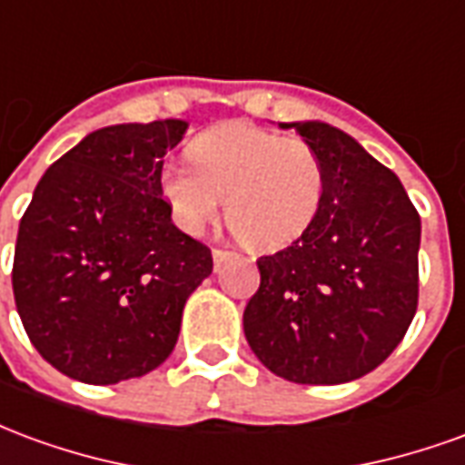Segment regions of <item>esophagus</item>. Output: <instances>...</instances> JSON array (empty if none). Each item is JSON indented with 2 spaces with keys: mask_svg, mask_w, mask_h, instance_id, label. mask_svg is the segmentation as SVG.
Wrapping results in <instances>:
<instances>
[{
  "mask_svg": "<svg viewBox=\"0 0 465 465\" xmlns=\"http://www.w3.org/2000/svg\"><path fill=\"white\" fill-rule=\"evenodd\" d=\"M212 256H213V263L219 266V263L226 262V259L232 256V252H226V249H212Z\"/></svg>",
  "mask_w": 465,
  "mask_h": 465,
  "instance_id": "1",
  "label": "esophagus"
}]
</instances>
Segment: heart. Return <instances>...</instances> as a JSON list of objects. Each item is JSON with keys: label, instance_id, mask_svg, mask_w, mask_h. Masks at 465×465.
Listing matches in <instances>:
<instances>
[{"label": "heart", "instance_id": "heart-1", "mask_svg": "<svg viewBox=\"0 0 465 465\" xmlns=\"http://www.w3.org/2000/svg\"><path fill=\"white\" fill-rule=\"evenodd\" d=\"M192 162H166L159 192L186 233H202L219 216L243 243L279 249L299 239L323 199V163L312 143L232 122L199 134Z\"/></svg>", "mask_w": 465, "mask_h": 465}]
</instances>
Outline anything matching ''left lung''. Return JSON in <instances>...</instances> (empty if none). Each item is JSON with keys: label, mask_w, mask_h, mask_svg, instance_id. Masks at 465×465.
Segmentation results:
<instances>
[{"label": "left lung", "mask_w": 465, "mask_h": 465, "mask_svg": "<svg viewBox=\"0 0 465 465\" xmlns=\"http://www.w3.org/2000/svg\"><path fill=\"white\" fill-rule=\"evenodd\" d=\"M323 163V199L309 229L259 259L262 283L243 333L266 369L333 386L389 359L419 306L420 216L399 176L323 122L282 124Z\"/></svg>", "instance_id": "8db88e82"}]
</instances>
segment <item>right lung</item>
<instances>
[{
  "instance_id": "add662e5",
  "label": "right lung",
  "mask_w": 465,
  "mask_h": 465,
  "mask_svg": "<svg viewBox=\"0 0 465 465\" xmlns=\"http://www.w3.org/2000/svg\"><path fill=\"white\" fill-rule=\"evenodd\" d=\"M189 124L86 134L39 179L19 222L12 289L25 331L64 376L96 386L162 366L212 249L176 229L159 192L163 153Z\"/></svg>"
}]
</instances>
